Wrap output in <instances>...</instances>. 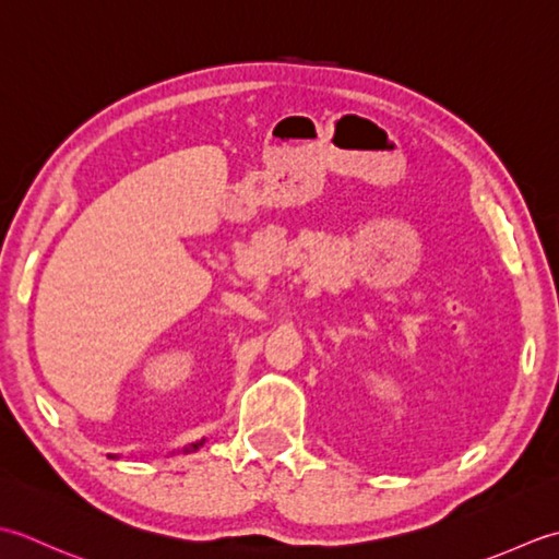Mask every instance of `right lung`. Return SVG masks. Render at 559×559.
Returning <instances> with one entry per match:
<instances>
[{
    "instance_id": "1",
    "label": "right lung",
    "mask_w": 559,
    "mask_h": 559,
    "mask_svg": "<svg viewBox=\"0 0 559 559\" xmlns=\"http://www.w3.org/2000/svg\"><path fill=\"white\" fill-rule=\"evenodd\" d=\"M204 441V439H202ZM202 441H198V443H192V447L190 449H186V451H195V449H200L202 447ZM108 459H116V455H108Z\"/></svg>"
}]
</instances>
